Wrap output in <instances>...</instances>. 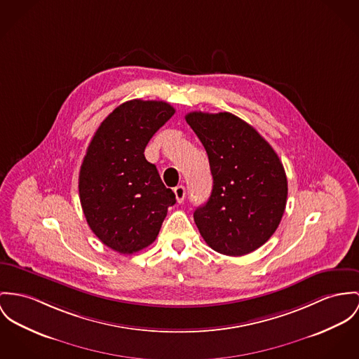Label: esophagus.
Returning <instances> with one entry per match:
<instances>
[{
	"label": "esophagus",
	"mask_w": 359,
	"mask_h": 359,
	"mask_svg": "<svg viewBox=\"0 0 359 359\" xmlns=\"http://www.w3.org/2000/svg\"><path fill=\"white\" fill-rule=\"evenodd\" d=\"M173 193L176 195V201H177L179 203H182V202L184 201V198H186V189H184V186H177V187H175Z\"/></svg>",
	"instance_id": "obj_1"
}]
</instances>
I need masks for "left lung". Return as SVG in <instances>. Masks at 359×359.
I'll use <instances>...</instances> for the list:
<instances>
[{
  "instance_id": "8db88e82",
  "label": "left lung",
  "mask_w": 359,
  "mask_h": 359,
  "mask_svg": "<svg viewBox=\"0 0 359 359\" xmlns=\"http://www.w3.org/2000/svg\"><path fill=\"white\" fill-rule=\"evenodd\" d=\"M186 121L202 142L213 176L208 202L194 212L202 238L231 257L261 248L287 203V176L276 151L232 113L191 111Z\"/></svg>"
}]
</instances>
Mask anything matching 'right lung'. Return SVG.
<instances>
[{
	"label": "right lung",
	"instance_id": "1",
	"mask_svg": "<svg viewBox=\"0 0 359 359\" xmlns=\"http://www.w3.org/2000/svg\"><path fill=\"white\" fill-rule=\"evenodd\" d=\"M175 114L164 101L117 107L91 139L79 173L83 213L95 236L120 254L150 246L175 194L144 158L151 137Z\"/></svg>",
	"mask_w": 359,
	"mask_h": 359
}]
</instances>
